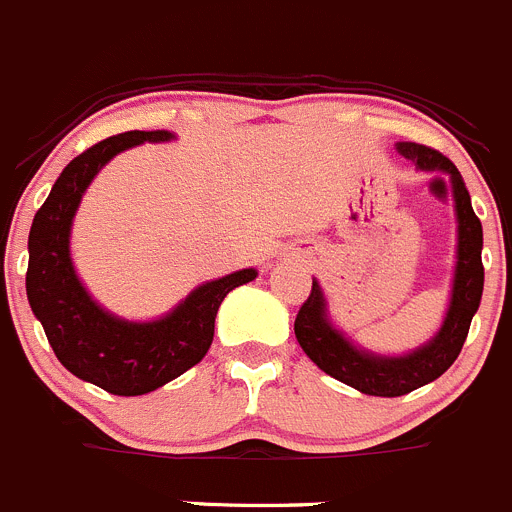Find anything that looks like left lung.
Returning a JSON list of instances; mask_svg holds the SVG:
<instances>
[{"mask_svg":"<svg viewBox=\"0 0 512 512\" xmlns=\"http://www.w3.org/2000/svg\"><path fill=\"white\" fill-rule=\"evenodd\" d=\"M397 149L404 159H410L420 170L446 172L453 182L456 216H459V262H456V275H453L451 306H448L441 332L420 350L399 355V358H384V355L358 350L327 319L322 288L317 281L311 283L309 299L301 304L296 322H293L296 340L311 361L324 373H330L332 379L353 386L363 394H371V397H402V394H410V391L443 376L464 348L471 317L479 309L484 288L482 221L471 208L469 190H466L456 164L430 146L404 141V144H397Z\"/></svg>","mask_w":512,"mask_h":512,"instance_id":"8db88e82","label":"left lung"}]
</instances>
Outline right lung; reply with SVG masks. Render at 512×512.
<instances>
[{
  "mask_svg": "<svg viewBox=\"0 0 512 512\" xmlns=\"http://www.w3.org/2000/svg\"><path fill=\"white\" fill-rule=\"evenodd\" d=\"M170 139V131H126L97 141L66 164L30 226L25 275L30 309L41 319L61 366L118 397L149 394L201 363L224 296L257 278L247 268L203 283L167 317L141 324L102 311L84 291L69 257L71 219L82 193L118 151Z\"/></svg>",
  "mask_w": 512,
  "mask_h": 512,
  "instance_id": "add662e5",
  "label": "right lung"
}]
</instances>
